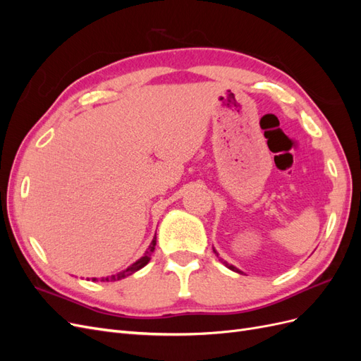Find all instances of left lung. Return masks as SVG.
Returning a JSON list of instances; mask_svg holds the SVG:
<instances>
[{
	"label": "left lung",
	"mask_w": 361,
	"mask_h": 361,
	"mask_svg": "<svg viewBox=\"0 0 361 361\" xmlns=\"http://www.w3.org/2000/svg\"><path fill=\"white\" fill-rule=\"evenodd\" d=\"M224 264H226V262H224ZM226 267L228 268V269H232V271H236V272H239V274H241V271H239V269H236L233 265H228V264H226Z\"/></svg>",
	"instance_id": "8db88e82"
}]
</instances>
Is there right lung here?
<instances>
[{
  "mask_svg": "<svg viewBox=\"0 0 361 361\" xmlns=\"http://www.w3.org/2000/svg\"><path fill=\"white\" fill-rule=\"evenodd\" d=\"M155 245H157V236L154 238V241H152V244L149 245V248H147V251L145 253V256L141 257V259H138V260L135 262V264H133L130 267H128L125 271H120V272H117V274H114V276H111V277L101 279V281H117V280H122V279H125V277H128V276H130V274H134L135 271H138V269H141L143 267H146V265L149 264V260H150L152 253H154ZM93 281H96V279H93Z\"/></svg>",
  "mask_w": 361,
  "mask_h": 361,
  "instance_id": "1",
  "label": "right lung"
}]
</instances>
